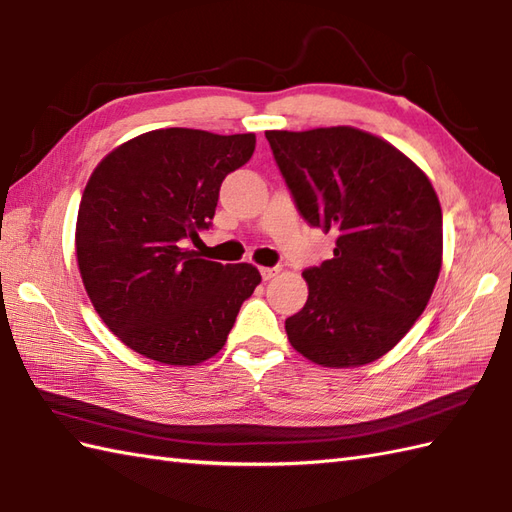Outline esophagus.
I'll return each instance as SVG.
<instances>
[{"label":"esophagus","mask_w":512,"mask_h":512,"mask_svg":"<svg viewBox=\"0 0 512 512\" xmlns=\"http://www.w3.org/2000/svg\"><path fill=\"white\" fill-rule=\"evenodd\" d=\"M259 272H261V279H264V281H270L272 277H277V275H279V268L261 266V268H259Z\"/></svg>","instance_id":"34e87169"}]
</instances>
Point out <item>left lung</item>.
<instances>
[{
    "mask_svg": "<svg viewBox=\"0 0 512 512\" xmlns=\"http://www.w3.org/2000/svg\"><path fill=\"white\" fill-rule=\"evenodd\" d=\"M301 216L336 231L334 257L307 268V303L285 320L314 364L375 362L423 314L443 264V211L430 178L386 139L353 126L266 130Z\"/></svg>",
    "mask_w": 512,
    "mask_h": 512,
    "instance_id": "left-lung-1",
    "label": "left lung"
}]
</instances>
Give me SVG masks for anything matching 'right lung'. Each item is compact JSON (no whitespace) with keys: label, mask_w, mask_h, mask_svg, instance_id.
<instances>
[{"label":"right lung","mask_w":512,"mask_h":512,"mask_svg":"<svg viewBox=\"0 0 512 512\" xmlns=\"http://www.w3.org/2000/svg\"><path fill=\"white\" fill-rule=\"evenodd\" d=\"M255 135L159 128L117 146L82 192L76 257L104 325L128 349L196 366L227 342L261 275L183 248L209 229L224 176L253 157Z\"/></svg>","instance_id":"obj_1"}]
</instances>
